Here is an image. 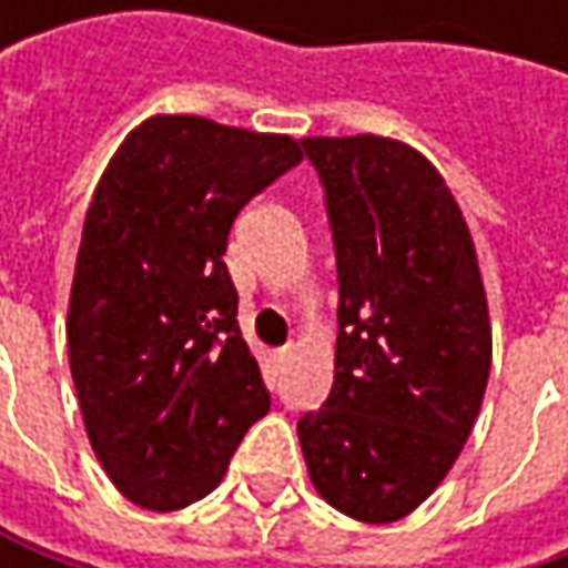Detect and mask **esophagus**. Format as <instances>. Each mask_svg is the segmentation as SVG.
<instances>
[{
	"label": "esophagus",
	"instance_id": "esophagus-1",
	"mask_svg": "<svg viewBox=\"0 0 568 568\" xmlns=\"http://www.w3.org/2000/svg\"><path fill=\"white\" fill-rule=\"evenodd\" d=\"M288 355H292L288 348H280V352H273V362H276V365H285V362H288Z\"/></svg>",
	"mask_w": 568,
	"mask_h": 568
}]
</instances>
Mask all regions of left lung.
I'll return each instance as SVG.
<instances>
[{"label":"left lung","mask_w":568,"mask_h":568,"mask_svg":"<svg viewBox=\"0 0 568 568\" xmlns=\"http://www.w3.org/2000/svg\"><path fill=\"white\" fill-rule=\"evenodd\" d=\"M338 263L335 382L298 417L322 500L362 523L414 513L480 414L494 338L467 220L437 168L378 134L302 138Z\"/></svg>","instance_id":"1"}]
</instances>
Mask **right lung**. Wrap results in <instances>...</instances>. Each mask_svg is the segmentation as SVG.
Returning <instances> with one entry per match:
<instances>
[{
  "instance_id": "add662e5",
  "label": "right lung",
  "mask_w": 568,
  "mask_h": 568,
  "mask_svg": "<svg viewBox=\"0 0 568 568\" xmlns=\"http://www.w3.org/2000/svg\"><path fill=\"white\" fill-rule=\"evenodd\" d=\"M298 161L288 134L154 114L94 186L68 365L94 457L144 510L203 500L270 410L223 253L236 213Z\"/></svg>"
}]
</instances>
